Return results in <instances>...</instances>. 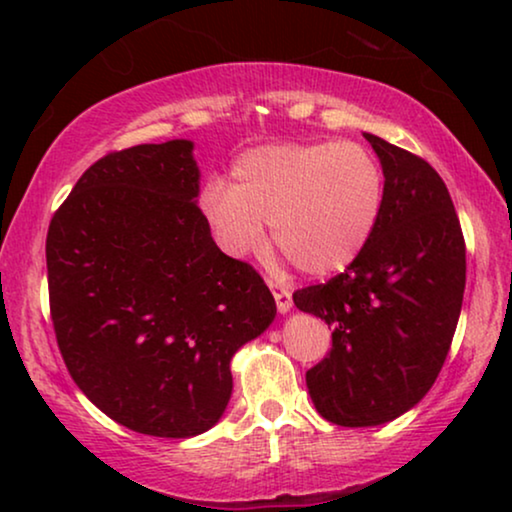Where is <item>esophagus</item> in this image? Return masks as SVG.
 I'll list each match as a JSON object with an SVG mask.
<instances>
[{"label": "esophagus", "mask_w": 512, "mask_h": 512, "mask_svg": "<svg viewBox=\"0 0 512 512\" xmlns=\"http://www.w3.org/2000/svg\"><path fill=\"white\" fill-rule=\"evenodd\" d=\"M268 286L272 289V296H275V303H277V310L282 312V314H286V312H291V307H293V298H291V291L289 289H284V286H279V284H275V282H268Z\"/></svg>", "instance_id": "esophagus-1"}]
</instances>
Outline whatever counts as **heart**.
Instances as JSON below:
<instances>
[{"instance_id": "heart-1", "label": "heart", "mask_w": 512, "mask_h": 512, "mask_svg": "<svg viewBox=\"0 0 512 512\" xmlns=\"http://www.w3.org/2000/svg\"><path fill=\"white\" fill-rule=\"evenodd\" d=\"M384 209V172L354 142L256 146L230 165V184L209 179L202 219L233 258L272 242L314 277L347 270L373 240Z\"/></svg>"}]
</instances>
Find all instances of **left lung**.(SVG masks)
<instances>
[{
	"instance_id": "8db88e82",
	"label": "left lung",
	"mask_w": 512,
	"mask_h": 512,
	"mask_svg": "<svg viewBox=\"0 0 512 512\" xmlns=\"http://www.w3.org/2000/svg\"><path fill=\"white\" fill-rule=\"evenodd\" d=\"M384 172V209L366 251L331 282L293 293L333 326L307 370L317 412L380 426L422 401L450 352L466 286V244L445 181L415 153L363 132Z\"/></svg>"
}]
</instances>
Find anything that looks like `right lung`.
I'll return each instance as SVG.
<instances>
[{
    "label": "right lung",
    "mask_w": 512,
    "mask_h": 512,
    "mask_svg": "<svg viewBox=\"0 0 512 512\" xmlns=\"http://www.w3.org/2000/svg\"><path fill=\"white\" fill-rule=\"evenodd\" d=\"M191 139L90 165L46 237L55 338L69 375L114 422L193 438L233 394L230 361L275 321L249 263L223 254L198 207Z\"/></svg>",
    "instance_id": "add662e5"
}]
</instances>
